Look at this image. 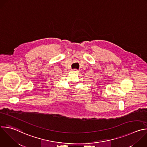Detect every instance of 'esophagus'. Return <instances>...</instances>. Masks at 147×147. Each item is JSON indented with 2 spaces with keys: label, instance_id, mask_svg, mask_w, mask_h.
Instances as JSON below:
<instances>
[{
  "label": "esophagus",
  "instance_id": "esophagus-1",
  "mask_svg": "<svg viewBox=\"0 0 147 147\" xmlns=\"http://www.w3.org/2000/svg\"><path fill=\"white\" fill-rule=\"evenodd\" d=\"M72 71H73V72H78V70H77V69H72Z\"/></svg>",
  "mask_w": 147,
  "mask_h": 147
}]
</instances>
